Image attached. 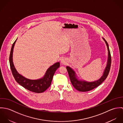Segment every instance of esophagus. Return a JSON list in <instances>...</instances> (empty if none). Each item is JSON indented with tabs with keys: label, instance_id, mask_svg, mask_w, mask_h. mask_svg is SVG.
Returning <instances> with one entry per match:
<instances>
[{
	"label": "esophagus",
	"instance_id": "obj_1",
	"mask_svg": "<svg viewBox=\"0 0 123 123\" xmlns=\"http://www.w3.org/2000/svg\"><path fill=\"white\" fill-rule=\"evenodd\" d=\"M66 60H65V59H62L61 60V63H62V64H64L66 63Z\"/></svg>",
	"mask_w": 123,
	"mask_h": 123
}]
</instances>
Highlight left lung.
<instances>
[{
	"label": "left lung",
	"mask_w": 123,
	"mask_h": 123,
	"mask_svg": "<svg viewBox=\"0 0 123 123\" xmlns=\"http://www.w3.org/2000/svg\"><path fill=\"white\" fill-rule=\"evenodd\" d=\"M103 39L105 41L107 46L108 57L107 62L105 70L104 71L102 76L99 80L93 82H87L84 80L82 81V80H78L77 78L75 72L69 66L66 67V69L69 74L71 83L73 85V86L78 91H81V92H86V91H88L91 90L92 89L100 85L105 80L108 75L109 70L110 69L111 63V54L109 49L108 44L107 42L105 41L104 38H103Z\"/></svg>",
	"instance_id": "1"
}]
</instances>
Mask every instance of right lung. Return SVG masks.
Returning <instances> with one entry per match:
<instances>
[{
  "label": "right lung",
  "instance_id": "1",
  "mask_svg": "<svg viewBox=\"0 0 123 123\" xmlns=\"http://www.w3.org/2000/svg\"><path fill=\"white\" fill-rule=\"evenodd\" d=\"M17 40L15 41L12 46L9 56L10 68L15 80L22 87L30 91L37 93L44 92L50 86L54 74L57 69L60 67V62H56L48 68L44 76L41 79L32 80L23 77L18 73L13 62V49Z\"/></svg>",
  "mask_w": 123,
  "mask_h": 123
}]
</instances>
